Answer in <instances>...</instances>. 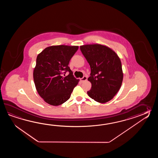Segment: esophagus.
Wrapping results in <instances>:
<instances>
[{"label": "esophagus", "mask_w": 158, "mask_h": 158, "mask_svg": "<svg viewBox=\"0 0 158 158\" xmlns=\"http://www.w3.org/2000/svg\"><path fill=\"white\" fill-rule=\"evenodd\" d=\"M87 77L86 76H84L81 79V81L82 82H85V81H86L87 80Z\"/></svg>", "instance_id": "1"}]
</instances>
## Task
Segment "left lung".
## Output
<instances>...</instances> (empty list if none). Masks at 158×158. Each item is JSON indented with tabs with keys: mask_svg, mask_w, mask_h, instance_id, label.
<instances>
[{
	"mask_svg": "<svg viewBox=\"0 0 158 158\" xmlns=\"http://www.w3.org/2000/svg\"><path fill=\"white\" fill-rule=\"evenodd\" d=\"M80 50L91 68L88 80L91 88L88 95L101 103L107 102L117 94L123 82L120 58L111 48L101 44L81 46Z\"/></svg>",
	"mask_w": 158,
	"mask_h": 158,
	"instance_id": "left-lung-1",
	"label": "left lung"
}]
</instances>
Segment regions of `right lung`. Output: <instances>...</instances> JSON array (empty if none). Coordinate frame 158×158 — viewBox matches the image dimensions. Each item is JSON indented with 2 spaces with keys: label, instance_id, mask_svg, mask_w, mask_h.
Returning <instances> with one entry per match:
<instances>
[{
  "label": "right lung",
  "instance_id": "right-lung-1",
  "mask_svg": "<svg viewBox=\"0 0 158 158\" xmlns=\"http://www.w3.org/2000/svg\"><path fill=\"white\" fill-rule=\"evenodd\" d=\"M78 49V46H52L37 56L34 81L38 93L47 103L55 106L64 103L77 85L79 80L68 64ZM67 71L70 73L63 77Z\"/></svg>",
  "mask_w": 158,
  "mask_h": 158
}]
</instances>
